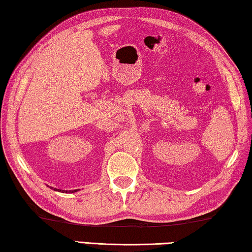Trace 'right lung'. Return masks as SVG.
<instances>
[{"instance_id": "obj_1", "label": "right lung", "mask_w": 252, "mask_h": 252, "mask_svg": "<svg viewBox=\"0 0 252 252\" xmlns=\"http://www.w3.org/2000/svg\"><path fill=\"white\" fill-rule=\"evenodd\" d=\"M54 190H57V191H61V192H70V193H73V192H76V191L78 190H69V191H65V190H60V189H57V188H55Z\"/></svg>"}]
</instances>
